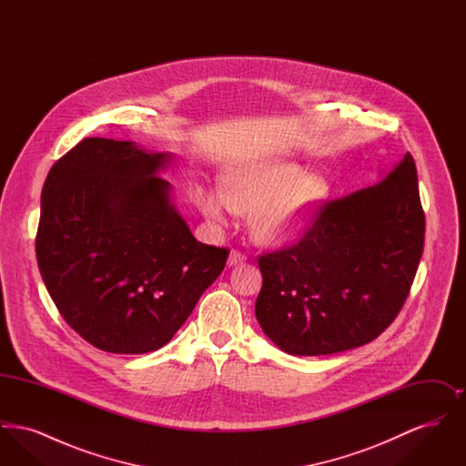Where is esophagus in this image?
<instances>
[{"mask_svg": "<svg viewBox=\"0 0 466 466\" xmlns=\"http://www.w3.org/2000/svg\"><path fill=\"white\" fill-rule=\"evenodd\" d=\"M244 260H246V257H244L241 251L232 249V251H230V255H228L227 264H228V267L239 266V264H243Z\"/></svg>", "mask_w": 466, "mask_h": 466, "instance_id": "obj_1", "label": "esophagus"}]
</instances>
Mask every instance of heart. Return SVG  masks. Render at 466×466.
Returning a JSON list of instances; mask_svg holds the SVG:
<instances>
[{
  "instance_id": "b5f03b06",
  "label": "heart",
  "mask_w": 466,
  "mask_h": 466,
  "mask_svg": "<svg viewBox=\"0 0 466 466\" xmlns=\"http://www.w3.org/2000/svg\"><path fill=\"white\" fill-rule=\"evenodd\" d=\"M330 194L323 177L285 160H266L238 167L223 177V192L198 187L194 200L215 223L227 222L228 211L249 215L257 241L283 246L302 236Z\"/></svg>"
}]
</instances>
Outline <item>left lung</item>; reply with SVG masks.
<instances>
[{
  "instance_id": "1",
  "label": "left lung",
  "mask_w": 466,
  "mask_h": 466,
  "mask_svg": "<svg viewBox=\"0 0 466 466\" xmlns=\"http://www.w3.org/2000/svg\"><path fill=\"white\" fill-rule=\"evenodd\" d=\"M422 246L418 171L405 154L376 185L325 202L299 243L258 258L257 319L289 355L369 344L401 309Z\"/></svg>"
}]
</instances>
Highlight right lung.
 <instances>
[{
  "label": "right lung",
  "mask_w": 466,
  "mask_h": 466,
  "mask_svg": "<svg viewBox=\"0 0 466 466\" xmlns=\"http://www.w3.org/2000/svg\"><path fill=\"white\" fill-rule=\"evenodd\" d=\"M171 160L86 137L45 179L38 267L65 321L97 350L167 344L227 262L228 249L199 243L177 213L158 177Z\"/></svg>",
  "instance_id": "obj_1"
}]
</instances>
